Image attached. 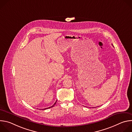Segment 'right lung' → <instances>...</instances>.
<instances>
[{
	"label": "right lung",
	"instance_id": "right-lung-1",
	"mask_svg": "<svg viewBox=\"0 0 132 132\" xmlns=\"http://www.w3.org/2000/svg\"><path fill=\"white\" fill-rule=\"evenodd\" d=\"M56 102L57 101H56L55 102V103L52 106H50V107H49V108H45V109H43V110H46V109H48V108H52V107H53V106H54L55 105V104H56Z\"/></svg>",
	"mask_w": 132,
	"mask_h": 132
}]
</instances>
